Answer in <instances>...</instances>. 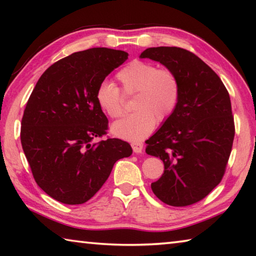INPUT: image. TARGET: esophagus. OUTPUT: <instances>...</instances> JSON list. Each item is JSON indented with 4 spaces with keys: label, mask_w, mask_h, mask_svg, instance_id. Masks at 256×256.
<instances>
[{
    "label": "esophagus",
    "mask_w": 256,
    "mask_h": 256,
    "mask_svg": "<svg viewBox=\"0 0 256 256\" xmlns=\"http://www.w3.org/2000/svg\"><path fill=\"white\" fill-rule=\"evenodd\" d=\"M131 146H132L133 151L136 154H141L142 150H144V144H142V142H138V141L132 142Z\"/></svg>",
    "instance_id": "esophagus-1"
}]
</instances>
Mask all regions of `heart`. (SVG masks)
Wrapping results in <instances>:
<instances>
[{
    "instance_id": "1",
    "label": "heart",
    "mask_w": 256,
    "mask_h": 256,
    "mask_svg": "<svg viewBox=\"0 0 256 256\" xmlns=\"http://www.w3.org/2000/svg\"><path fill=\"white\" fill-rule=\"evenodd\" d=\"M118 80L125 94L136 96L128 118L112 124V132L124 140H142L152 132L156 120L162 123L174 114L180 99V82L170 68H158L154 63L134 60L120 68ZM99 107L112 118L125 112L124 97L118 86L102 81L96 92Z\"/></svg>"
}]
</instances>
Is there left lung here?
Listing matches in <instances>:
<instances>
[{
	"mask_svg": "<svg viewBox=\"0 0 256 256\" xmlns=\"http://www.w3.org/2000/svg\"><path fill=\"white\" fill-rule=\"evenodd\" d=\"M141 58L160 62L180 82V99L149 140L146 152L162 160V177L151 184L159 200L172 206L204 198L226 172L235 136L230 97L212 68L180 47H151Z\"/></svg>",
	"mask_w": 256,
	"mask_h": 256,
	"instance_id": "left-lung-1",
	"label": "left lung"
}]
</instances>
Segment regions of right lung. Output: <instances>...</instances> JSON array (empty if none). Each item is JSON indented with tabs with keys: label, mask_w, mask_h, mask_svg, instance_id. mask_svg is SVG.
Listing matches in <instances>:
<instances>
[{
	"label": "right lung",
	"mask_w": 256,
	"mask_h": 256,
	"mask_svg": "<svg viewBox=\"0 0 256 256\" xmlns=\"http://www.w3.org/2000/svg\"><path fill=\"white\" fill-rule=\"evenodd\" d=\"M105 47L76 52L42 73L26 105L21 144L37 185L56 201L82 204L132 148L107 134L108 120L96 100L98 86L128 60Z\"/></svg>",
	"instance_id": "1"
}]
</instances>
